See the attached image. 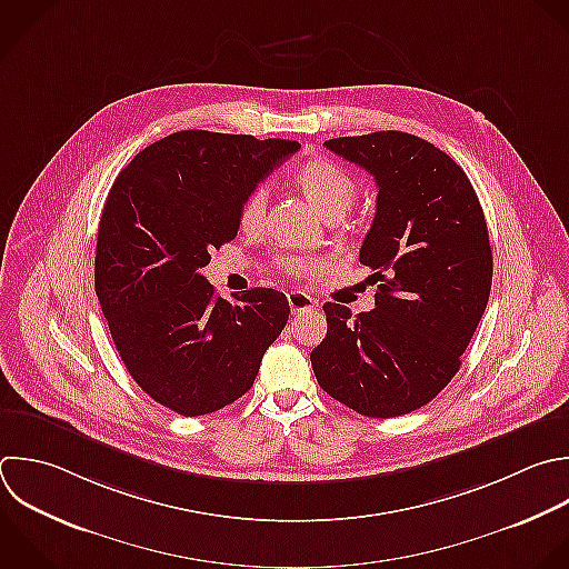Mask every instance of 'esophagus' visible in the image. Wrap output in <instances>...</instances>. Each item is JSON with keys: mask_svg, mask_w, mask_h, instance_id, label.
Here are the masks:
<instances>
[{"mask_svg": "<svg viewBox=\"0 0 569 569\" xmlns=\"http://www.w3.org/2000/svg\"><path fill=\"white\" fill-rule=\"evenodd\" d=\"M287 300H289V307H291V311H293V313L311 311V309L316 307V300H313L311 296L302 293V291H291V293L287 296Z\"/></svg>", "mask_w": 569, "mask_h": 569, "instance_id": "esophagus-1", "label": "esophagus"}]
</instances>
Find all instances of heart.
Segmentation results:
<instances>
[{
	"label": "heart",
	"instance_id": "b5f03b06",
	"mask_svg": "<svg viewBox=\"0 0 569 569\" xmlns=\"http://www.w3.org/2000/svg\"><path fill=\"white\" fill-rule=\"evenodd\" d=\"M293 187L302 193V198L316 209L320 218L327 222L340 220L358 198L356 180L336 162L325 158H311L302 162L293 178ZM264 213H267V193L264 189H253L240 204L238 211V227L244 236H258L264 229ZM284 273L293 278L311 276L320 269L318 260L307 258H291L282 260Z\"/></svg>",
	"mask_w": 569,
	"mask_h": 569
}]
</instances>
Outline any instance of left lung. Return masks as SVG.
Returning <instances> with one entry per match:
<instances>
[{"label":"left lung","instance_id":"left-lung-1","mask_svg":"<svg viewBox=\"0 0 569 569\" xmlns=\"http://www.w3.org/2000/svg\"><path fill=\"white\" fill-rule=\"evenodd\" d=\"M325 147L378 187L360 262L380 282L376 309L325 302L327 336L311 351L318 385L371 418L433 400L460 369L489 300L491 247L478 196L440 149L402 131L333 138Z\"/></svg>","mask_w":569,"mask_h":569}]
</instances>
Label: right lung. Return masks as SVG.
<instances>
[{
    "instance_id": "add662e5",
    "label": "right lung",
    "mask_w": 569,
    "mask_h": 569,
    "mask_svg": "<svg viewBox=\"0 0 569 569\" xmlns=\"http://www.w3.org/2000/svg\"><path fill=\"white\" fill-rule=\"evenodd\" d=\"M298 149L180 131L140 151L109 191L96 293L124 367L176 413H213L247 393L289 320L284 293L256 287L229 302L200 269L236 238L242 200Z\"/></svg>"
}]
</instances>
